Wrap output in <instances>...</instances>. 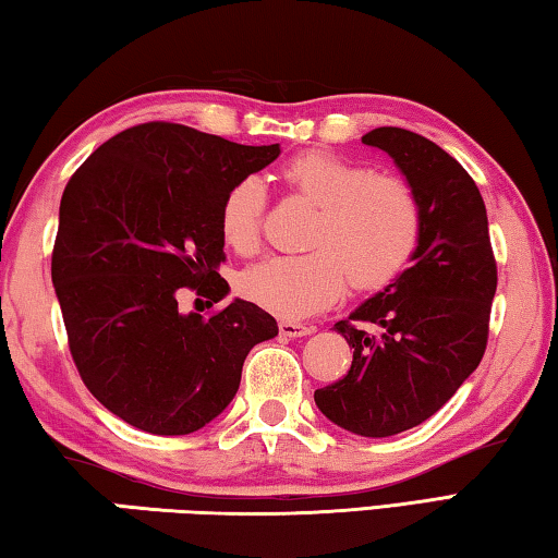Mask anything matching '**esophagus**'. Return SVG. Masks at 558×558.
I'll return each mask as SVG.
<instances>
[{
	"mask_svg": "<svg viewBox=\"0 0 558 558\" xmlns=\"http://www.w3.org/2000/svg\"><path fill=\"white\" fill-rule=\"evenodd\" d=\"M278 329H280L282 337H305V335H313L315 332V327L295 323V319H280Z\"/></svg>",
	"mask_w": 558,
	"mask_h": 558,
	"instance_id": "34e87169",
	"label": "esophagus"
}]
</instances>
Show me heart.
<instances>
[{
    "mask_svg": "<svg viewBox=\"0 0 558 558\" xmlns=\"http://www.w3.org/2000/svg\"><path fill=\"white\" fill-rule=\"evenodd\" d=\"M292 194L317 206L302 256H270L241 276V292L278 317H307L342 295L347 276L356 288L391 282L418 248L423 219L411 186L399 177L332 153H302L282 165ZM266 186L243 177L223 194L219 231L226 245L253 253L260 241Z\"/></svg>",
    "mask_w": 558,
    "mask_h": 558,
    "instance_id": "b5f03b06",
    "label": "heart"
}]
</instances>
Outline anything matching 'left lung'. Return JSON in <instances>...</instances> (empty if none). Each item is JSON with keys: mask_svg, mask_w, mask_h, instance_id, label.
<instances>
[{"mask_svg": "<svg viewBox=\"0 0 558 558\" xmlns=\"http://www.w3.org/2000/svg\"><path fill=\"white\" fill-rule=\"evenodd\" d=\"M362 143L401 169L423 231L411 268L335 325L354 359L315 403L339 428L386 438L428 421L477 369L497 263L485 202L458 159L403 128H376Z\"/></svg>", "mask_w": 558, "mask_h": 558, "instance_id": "1", "label": "left lung"}]
</instances>
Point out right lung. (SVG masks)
I'll list each match as a JSON object with an SVG mask.
<instances>
[{
  "instance_id": "right-lung-1",
  "label": "right lung",
  "mask_w": 558,
  "mask_h": 558,
  "mask_svg": "<svg viewBox=\"0 0 558 558\" xmlns=\"http://www.w3.org/2000/svg\"><path fill=\"white\" fill-rule=\"evenodd\" d=\"M280 155L177 122L110 137L63 189L51 280L71 356L88 391L130 426L186 436L239 391L245 356L278 335L266 310L235 298L211 317L179 313L182 288L214 302L223 194Z\"/></svg>"
}]
</instances>
